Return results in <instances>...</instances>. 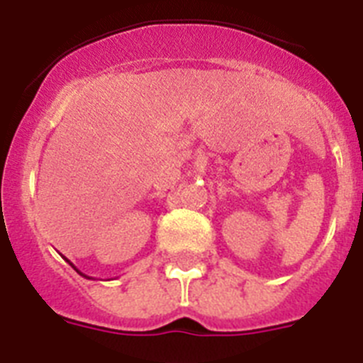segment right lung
<instances>
[{
    "label": "right lung",
    "instance_id": "1",
    "mask_svg": "<svg viewBox=\"0 0 363 363\" xmlns=\"http://www.w3.org/2000/svg\"><path fill=\"white\" fill-rule=\"evenodd\" d=\"M66 262H69V260H68V258H66ZM69 266H72V267H73V269H75V271H77V273H79V275H83V277H86V275H84V273H81V271H79V269H77V267H75V266H73V264H72V262H69ZM86 279H90V277H86Z\"/></svg>",
    "mask_w": 363,
    "mask_h": 363
}]
</instances>
